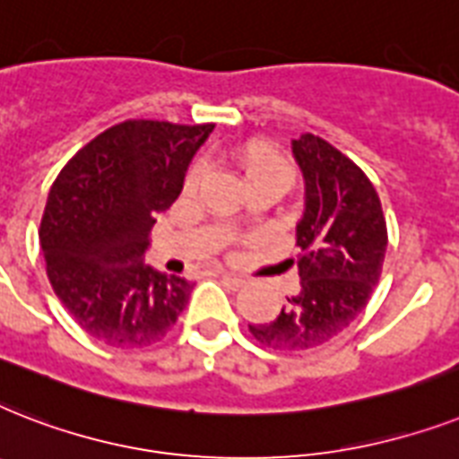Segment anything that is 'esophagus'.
Wrapping results in <instances>:
<instances>
[{"label":"esophagus","instance_id":"obj_1","mask_svg":"<svg viewBox=\"0 0 459 459\" xmlns=\"http://www.w3.org/2000/svg\"><path fill=\"white\" fill-rule=\"evenodd\" d=\"M218 277H220V281L225 284V287L234 289V291L244 287V280H241V277H234V274H227V273H220Z\"/></svg>","mask_w":459,"mask_h":459}]
</instances>
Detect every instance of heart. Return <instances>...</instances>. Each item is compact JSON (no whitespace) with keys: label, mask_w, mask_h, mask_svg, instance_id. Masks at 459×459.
<instances>
[{"label":"heart","mask_w":459,"mask_h":459,"mask_svg":"<svg viewBox=\"0 0 459 459\" xmlns=\"http://www.w3.org/2000/svg\"><path fill=\"white\" fill-rule=\"evenodd\" d=\"M234 159L244 168L248 179V186L263 185V182H274L289 189L293 182V168L287 160V156L274 149L273 144L265 142H248V144L239 146ZM201 179H204V170L199 166H194L186 170L185 175V194H194L199 189ZM244 222V218H239Z\"/></svg>","instance_id":"1"}]
</instances>
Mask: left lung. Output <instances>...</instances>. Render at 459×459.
Instances as JSON below:
<instances>
[{"label":"left lung","mask_w":459,"mask_h":459,"mask_svg":"<svg viewBox=\"0 0 459 459\" xmlns=\"http://www.w3.org/2000/svg\"><path fill=\"white\" fill-rule=\"evenodd\" d=\"M306 178V212L296 225L300 291L273 322L248 325L258 343L284 353L339 336L379 284L388 232L379 194L336 146L310 132L293 142Z\"/></svg>","instance_id":"8db88e82"}]
</instances>
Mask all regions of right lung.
I'll return each instance as SVG.
<instances>
[{
    "label": "right lung",
    "mask_w": 459,
    "mask_h": 459,
    "mask_svg": "<svg viewBox=\"0 0 459 459\" xmlns=\"http://www.w3.org/2000/svg\"><path fill=\"white\" fill-rule=\"evenodd\" d=\"M212 127L126 120L87 142L54 179L39 222L47 277L91 339L153 346L189 303L192 284L149 267L144 253Z\"/></svg>",
    "instance_id": "add662e5"
}]
</instances>
